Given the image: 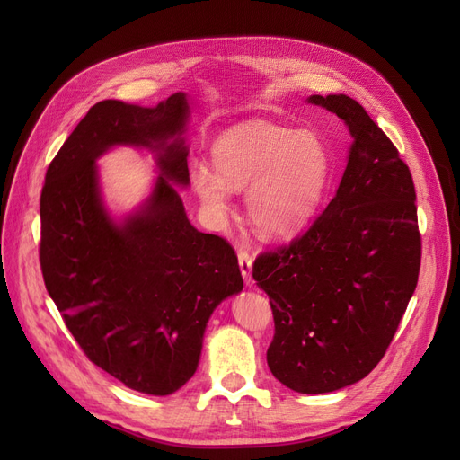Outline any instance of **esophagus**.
Wrapping results in <instances>:
<instances>
[{
    "label": "esophagus",
    "mask_w": 460,
    "mask_h": 460,
    "mask_svg": "<svg viewBox=\"0 0 460 460\" xmlns=\"http://www.w3.org/2000/svg\"><path fill=\"white\" fill-rule=\"evenodd\" d=\"M238 262H240V270L245 282H252V264H253V257L245 249H240L238 252Z\"/></svg>",
    "instance_id": "34e87169"
}]
</instances>
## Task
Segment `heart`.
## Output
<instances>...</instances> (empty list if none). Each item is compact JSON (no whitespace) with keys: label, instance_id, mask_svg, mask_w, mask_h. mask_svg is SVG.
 I'll return each instance as SVG.
<instances>
[{"label":"heart","instance_id":"obj_1","mask_svg":"<svg viewBox=\"0 0 460 460\" xmlns=\"http://www.w3.org/2000/svg\"><path fill=\"white\" fill-rule=\"evenodd\" d=\"M215 169L198 163L191 184L213 215H225L230 189L245 191L252 225L269 238H286L313 220L333 172V153L316 130L249 120L213 144Z\"/></svg>","mask_w":460,"mask_h":460}]
</instances>
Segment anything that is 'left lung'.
<instances>
[{"label": "left lung", "mask_w": 460, "mask_h": 460, "mask_svg": "<svg viewBox=\"0 0 460 460\" xmlns=\"http://www.w3.org/2000/svg\"><path fill=\"white\" fill-rule=\"evenodd\" d=\"M336 113L353 146L340 188L299 238L253 262L274 338L267 360L299 394L363 380L392 343L420 272L422 240L407 163L363 105L311 95Z\"/></svg>", "instance_id": "1"}]
</instances>
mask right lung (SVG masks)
I'll use <instances>...</instances> for the list:
<instances>
[{"label": "right lung", "mask_w": 460, "mask_h": 460, "mask_svg": "<svg viewBox=\"0 0 460 460\" xmlns=\"http://www.w3.org/2000/svg\"><path fill=\"white\" fill-rule=\"evenodd\" d=\"M186 119L182 92L153 109L95 103L49 163L40 198V267L66 328L93 365L149 395L191 378L208 316L243 288L234 247L193 228L174 188L190 182ZM113 145L162 149L152 198L124 226L96 188L94 159Z\"/></svg>", "instance_id": "right-lung-1"}]
</instances>
